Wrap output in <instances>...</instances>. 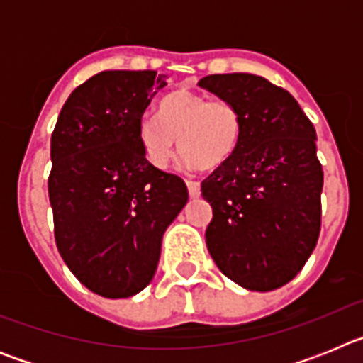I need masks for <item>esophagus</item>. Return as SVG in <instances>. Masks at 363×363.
<instances>
[{"mask_svg": "<svg viewBox=\"0 0 363 363\" xmlns=\"http://www.w3.org/2000/svg\"><path fill=\"white\" fill-rule=\"evenodd\" d=\"M187 189L191 198L200 196V182H196V179H187Z\"/></svg>", "mask_w": 363, "mask_h": 363, "instance_id": "1", "label": "esophagus"}]
</instances>
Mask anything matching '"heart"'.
Wrapping results in <instances>:
<instances>
[{"label": "heart", "instance_id": "1", "mask_svg": "<svg viewBox=\"0 0 363 363\" xmlns=\"http://www.w3.org/2000/svg\"><path fill=\"white\" fill-rule=\"evenodd\" d=\"M242 134L238 108L223 98L176 91L160 105V120L145 116L138 125V140L147 162L165 169L182 143L194 165L218 167L229 160Z\"/></svg>", "mask_w": 363, "mask_h": 363}]
</instances>
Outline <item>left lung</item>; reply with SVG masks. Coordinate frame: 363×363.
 Returning a JSON list of instances; mask_svg holds the SVG:
<instances>
[{"label": "left lung", "instance_id": "obj_1", "mask_svg": "<svg viewBox=\"0 0 363 363\" xmlns=\"http://www.w3.org/2000/svg\"><path fill=\"white\" fill-rule=\"evenodd\" d=\"M198 85L242 116L234 152L201 182L213 207L207 249L218 269L245 289H278L306 265L322 227L314 125L289 92L262 76L211 74Z\"/></svg>", "mask_w": 363, "mask_h": 363}]
</instances>
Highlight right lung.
<instances>
[{
	"instance_id": "add662e5",
	"label": "right lung",
	"mask_w": 363,
	"mask_h": 363,
	"mask_svg": "<svg viewBox=\"0 0 363 363\" xmlns=\"http://www.w3.org/2000/svg\"><path fill=\"white\" fill-rule=\"evenodd\" d=\"M165 85L154 70L96 74L74 89L50 138L57 251L99 296L145 289L163 233L187 203L184 179L150 165L138 140V125Z\"/></svg>"
}]
</instances>
